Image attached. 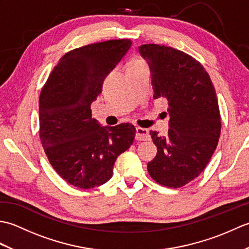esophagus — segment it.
Returning <instances> with one entry per match:
<instances>
[{"instance_id":"34e87169","label":"esophagus","mask_w":249,"mask_h":249,"mask_svg":"<svg viewBox=\"0 0 249 249\" xmlns=\"http://www.w3.org/2000/svg\"><path fill=\"white\" fill-rule=\"evenodd\" d=\"M150 139L149 130L142 127H136V140L145 141Z\"/></svg>"}]
</instances>
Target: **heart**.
<instances>
[{"instance_id":"1","label":"heart","mask_w":249,"mask_h":249,"mask_svg":"<svg viewBox=\"0 0 249 249\" xmlns=\"http://www.w3.org/2000/svg\"><path fill=\"white\" fill-rule=\"evenodd\" d=\"M143 64H144V63L142 62V61L135 59V60H133V61H130L128 67H137V66H140V65H143Z\"/></svg>"}]
</instances>
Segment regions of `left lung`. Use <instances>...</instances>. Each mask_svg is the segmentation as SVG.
I'll return each instance as SVG.
<instances>
[{
	"label": "left lung",
	"mask_w": 249,
	"mask_h": 249,
	"mask_svg": "<svg viewBox=\"0 0 249 249\" xmlns=\"http://www.w3.org/2000/svg\"><path fill=\"white\" fill-rule=\"evenodd\" d=\"M139 52L150 66L153 97L168 100L170 115L166 137L150 131L157 154L147 171L162 186L182 187L199 177L217 146L221 122L215 89L201 63L183 51L146 44Z\"/></svg>",
	"instance_id": "left-lung-1"
}]
</instances>
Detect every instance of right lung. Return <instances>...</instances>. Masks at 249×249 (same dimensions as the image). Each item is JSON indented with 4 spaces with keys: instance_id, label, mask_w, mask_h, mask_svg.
<instances>
[{
    "instance_id": "right-lung-1",
    "label": "right lung",
    "mask_w": 249,
    "mask_h": 249,
    "mask_svg": "<svg viewBox=\"0 0 249 249\" xmlns=\"http://www.w3.org/2000/svg\"><path fill=\"white\" fill-rule=\"evenodd\" d=\"M131 44L111 39L67 52L41 89V144L50 165L72 186L89 189L109 181L116 158L133 144L134 125L100 126L91 110L106 76Z\"/></svg>"
}]
</instances>
